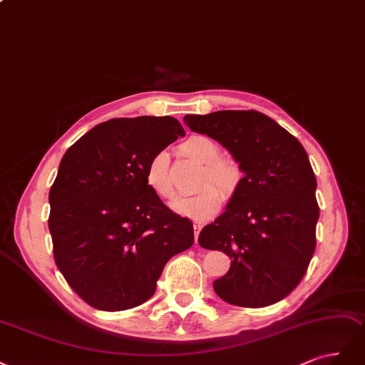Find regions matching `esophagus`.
Returning a JSON list of instances; mask_svg holds the SVG:
<instances>
[{
	"label": "esophagus",
	"mask_w": 365,
	"mask_h": 365,
	"mask_svg": "<svg viewBox=\"0 0 365 365\" xmlns=\"http://www.w3.org/2000/svg\"><path fill=\"white\" fill-rule=\"evenodd\" d=\"M198 233H200V225H198V222H194V240H195V244H197V240H198Z\"/></svg>",
	"instance_id": "34e87169"
}]
</instances>
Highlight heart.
Wrapping results in <instances>:
<instances>
[{
    "label": "heart",
    "instance_id": "b5f03b06",
    "mask_svg": "<svg viewBox=\"0 0 365 365\" xmlns=\"http://www.w3.org/2000/svg\"><path fill=\"white\" fill-rule=\"evenodd\" d=\"M185 156L202 163L198 187L202 191L191 197H178L171 203L173 212L182 217L207 218L218 209L221 195L230 198L240 190L244 173L240 163L229 158H221V148L214 139L205 135H191L180 144ZM145 185L158 198L168 202L174 195V185L170 171V155L160 150L153 155L145 167Z\"/></svg>",
    "mask_w": 365,
    "mask_h": 365
}]
</instances>
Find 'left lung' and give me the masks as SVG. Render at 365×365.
Masks as SVG:
<instances>
[{"instance_id":"8db88e82","label":"left lung","mask_w":365,"mask_h":365,"mask_svg":"<svg viewBox=\"0 0 365 365\" xmlns=\"http://www.w3.org/2000/svg\"><path fill=\"white\" fill-rule=\"evenodd\" d=\"M183 121L227 148L244 173L225 212L198 237L203 249L232 259L229 272L214 282L215 292L244 308L282 300L300 284L315 250L320 209L307 151L256 110L186 115Z\"/></svg>"}]
</instances>
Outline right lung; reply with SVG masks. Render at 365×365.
<instances>
[{"mask_svg": "<svg viewBox=\"0 0 365 365\" xmlns=\"http://www.w3.org/2000/svg\"><path fill=\"white\" fill-rule=\"evenodd\" d=\"M183 127L173 116L115 118L63 155L50 190L48 227L57 268L78 297L101 311L139 307L162 269L194 242L192 222L145 185V167Z\"/></svg>", "mask_w": 365, "mask_h": 365, "instance_id": "right-lung-1", "label": "right lung"}]
</instances>
